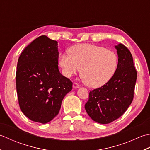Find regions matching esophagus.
I'll return each mask as SVG.
<instances>
[{
	"instance_id": "1",
	"label": "esophagus",
	"mask_w": 150,
	"mask_h": 150,
	"mask_svg": "<svg viewBox=\"0 0 150 150\" xmlns=\"http://www.w3.org/2000/svg\"><path fill=\"white\" fill-rule=\"evenodd\" d=\"M73 87L75 88H78V87H79V85L78 83H76V82H74V83H73Z\"/></svg>"
}]
</instances>
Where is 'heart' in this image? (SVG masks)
Here are the masks:
<instances>
[{
	"mask_svg": "<svg viewBox=\"0 0 150 150\" xmlns=\"http://www.w3.org/2000/svg\"><path fill=\"white\" fill-rule=\"evenodd\" d=\"M70 54L62 53L59 63L64 74L70 77L79 72L86 83L92 87L102 86L114 74L117 66V56L113 52L99 46L85 44L74 46Z\"/></svg>",
	"mask_w": 150,
	"mask_h": 150,
	"instance_id": "heart-1",
	"label": "heart"
}]
</instances>
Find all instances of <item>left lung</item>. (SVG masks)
<instances>
[{"instance_id": "left-lung-1", "label": "left lung", "mask_w": 150, "mask_h": 150, "mask_svg": "<svg viewBox=\"0 0 150 150\" xmlns=\"http://www.w3.org/2000/svg\"><path fill=\"white\" fill-rule=\"evenodd\" d=\"M115 48L117 68L111 78L102 87L90 91L85 109L100 124H109L123 115L132 102L137 73L129 49L121 43Z\"/></svg>"}]
</instances>
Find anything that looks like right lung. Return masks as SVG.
Wrapping results in <instances>:
<instances>
[{"mask_svg": "<svg viewBox=\"0 0 150 150\" xmlns=\"http://www.w3.org/2000/svg\"><path fill=\"white\" fill-rule=\"evenodd\" d=\"M57 42L41 35L24 48L18 60L16 88L20 109L30 120L45 124L59 113L72 82L58 69Z\"/></svg>", "mask_w": 150, "mask_h": 150, "instance_id": "obj_1", "label": "right lung"}]
</instances>
